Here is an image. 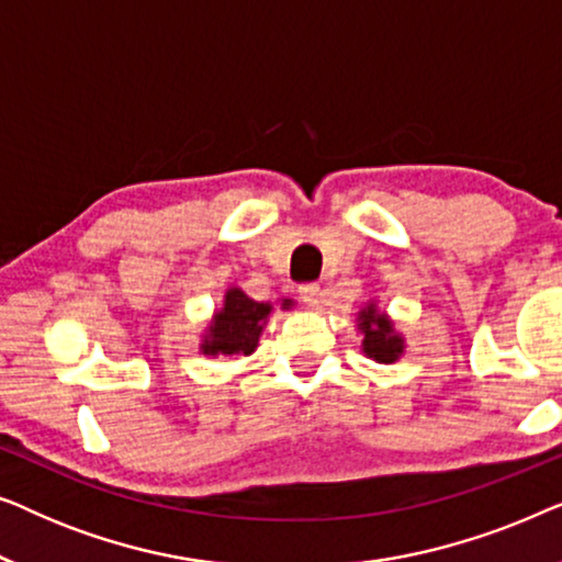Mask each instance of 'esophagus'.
I'll use <instances>...</instances> for the list:
<instances>
[{
	"mask_svg": "<svg viewBox=\"0 0 562 562\" xmlns=\"http://www.w3.org/2000/svg\"><path fill=\"white\" fill-rule=\"evenodd\" d=\"M299 294H302L304 304H310V306H319L322 304L319 283H302V286H299Z\"/></svg>",
	"mask_w": 562,
	"mask_h": 562,
	"instance_id": "obj_1",
	"label": "esophagus"
}]
</instances>
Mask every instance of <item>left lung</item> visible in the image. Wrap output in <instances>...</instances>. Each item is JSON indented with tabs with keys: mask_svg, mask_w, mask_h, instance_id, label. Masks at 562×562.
Returning a JSON list of instances; mask_svg holds the SVG:
<instances>
[{
	"mask_svg": "<svg viewBox=\"0 0 562 562\" xmlns=\"http://www.w3.org/2000/svg\"><path fill=\"white\" fill-rule=\"evenodd\" d=\"M356 317L358 333L363 337V340H360V350H363L366 358L389 366L396 363V360L404 356L406 337L398 333L396 322L389 317L386 310H381L375 299L360 306Z\"/></svg>",
	"mask_w": 562,
	"mask_h": 562,
	"instance_id": "1",
	"label": "left lung"
}]
</instances>
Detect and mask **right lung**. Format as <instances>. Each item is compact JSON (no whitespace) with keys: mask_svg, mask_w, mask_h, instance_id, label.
Wrapping results in <instances>:
<instances>
[{"mask_svg":"<svg viewBox=\"0 0 562 562\" xmlns=\"http://www.w3.org/2000/svg\"><path fill=\"white\" fill-rule=\"evenodd\" d=\"M279 310H294L296 302L289 296H281ZM273 302H256L245 294L243 289L227 286L225 299H222L220 310L212 312L206 322L202 340H199V352L204 358L220 356H252L260 342V335L273 314Z\"/></svg>","mask_w":562,"mask_h":562,"instance_id":"1","label":"right lung"}]
</instances>
